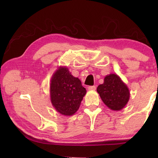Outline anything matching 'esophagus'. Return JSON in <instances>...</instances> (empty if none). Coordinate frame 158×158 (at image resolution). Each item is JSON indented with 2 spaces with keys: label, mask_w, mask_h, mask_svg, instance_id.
Instances as JSON below:
<instances>
[{
  "label": "esophagus",
  "mask_w": 158,
  "mask_h": 158,
  "mask_svg": "<svg viewBox=\"0 0 158 158\" xmlns=\"http://www.w3.org/2000/svg\"><path fill=\"white\" fill-rule=\"evenodd\" d=\"M96 88V87L95 85H93V86H89L88 87V90H95Z\"/></svg>",
  "instance_id": "34e87169"
}]
</instances>
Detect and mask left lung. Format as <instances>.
I'll use <instances>...</instances> for the list:
<instances>
[{"label":"left lung","mask_w":158,"mask_h":158,"mask_svg":"<svg viewBox=\"0 0 158 158\" xmlns=\"http://www.w3.org/2000/svg\"><path fill=\"white\" fill-rule=\"evenodd\" d=\"M97 92L105 105L113 110L123 109L130 99V90L117 74H110L97 88Z\"/></svg>","instance_id":"8db88e82"}]
</instances>
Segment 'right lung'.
<instances>
[{"label": "right lung", "mask_w": 158, "mask_h": 158, "mask_svg": "<svg viewBox=\"0 0 158 158\" xmlns=\"http://www.w3.org/2000/svg\"><path fill=\"white\" fill-rule=\"evenodd\" d=\"M49 92L51 102L57 111L71 116L78 110L86 89L66 66H59L51 78Z\"/></svg>", "instance_id": "1"}]
</instances>
